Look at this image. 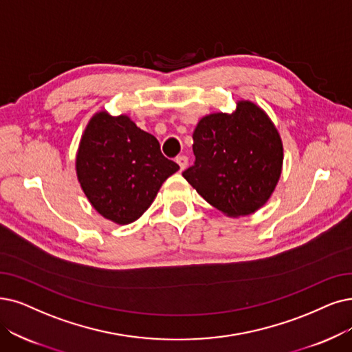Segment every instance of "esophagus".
I'll return each instance as SVG.
<instances>
[{"label":"esophagus","mask_w":352,"mask_h":352,"mask_svg":"<svg viewBox=\"0 0 352 352\" xmlns=\"http://www.w3.org/2000/svg\"><path fill=\"white\" fill-rule=\"evenodd\" d=\"M176 162H177V164L180 166V172H184L185 168L188 167V157H186V156H179V157L176 159Z\"/></svg>","instance_id":"esophagus-1"}]
</instances>
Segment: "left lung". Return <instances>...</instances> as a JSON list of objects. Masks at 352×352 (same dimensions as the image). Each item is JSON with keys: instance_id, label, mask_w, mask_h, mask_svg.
Segmentation results:
<instances>
[{"instance_id": "obj_1", "label": "left lung", "mask_w": 352, "mask_h": 352, "mask_svg": "<svg viewBox=\"0 0 352 352\" xmlns=\"http://www.w3.org/2000/svg\"><path fill=\"white\" fill-rule=\"evenodd\" d=\"M195 164L184 177L230 218L263 208L283 170V143L267 112L250 100L202 117L193 131Z\"/></svg>"}]
</instances>
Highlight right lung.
<instances>
[{
  "instance_id": "right-lung-1",
  "label": "right lung",
  "mask_w": 352,
  "mask_h": 352,
  "mask_svg": "<svg viewBox=\"0 0 352 352\" xmlns=\"http://www.w3.org/2000/svg\"><path fill=\"white\" fill-rule=\"evenodd\" d=\"M79 185L105 219L129 225L150 208L179 166L166 159L157 138L127 116L95 112L82 133L75 157Z\"/></svg>"
}]
</instances>
